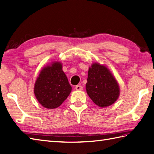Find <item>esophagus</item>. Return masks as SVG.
I'll return each mask as SVG.
<instances>
[{"mask_svg":"<svg viewBox=\"0 0 154 154\" xmlns=\"http://www.w3.org/2000/svg\"><path fill=\"white\" fill-rule=\"evenodd\" d=\"M75 89H76L77 91H81V90H83V87L81 86V85H76L75 86Z\"/></svg>","mask_w":154,"mask_h":154,"instance_id":"obj_1","label":"esophagus"}]
</instances>
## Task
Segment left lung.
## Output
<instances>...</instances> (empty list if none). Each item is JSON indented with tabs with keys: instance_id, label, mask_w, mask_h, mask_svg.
<instances>
[{
	"instance_id": "left-lung-1",
	"label": "left lung",
	"mask_w": 154,
	"mask_h": 154,
	"mask_svg": "<svg viewBox=\"0 0 154 154\" xmlns=\"http://www.w3.org/2000/svg\"><path fill=\"white\" fill-rule=\"evenodd\" d=\"M86 91L91 100L100 107L112 104L120 93L119 84L112 73L105 66L97 63L89 67Z\"/></svg>"
}]
</instances>
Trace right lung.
Wrapping results in <instances>:
<instances>
[{"instance_id": "right-lung-1", "label": "right lung", "mask_w": 154, "mask_h": 154, "mask_svg": "<svg viewBox=\"0 0 154 154\" xmlns=\"http://www.w3.org/2000/svg\"><path fill=\"white\" fill-rule=\"evenodd\" d=\"M71 87L62 70L60 62L44 67L35 81L34 94L38 102L47 109L60 106L69 95Z\"/></svg>"}]
</instances>
